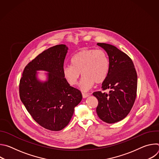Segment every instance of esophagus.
I'll use <instances>...</instances> for the list:
<instances>
[{
  "label": "esophagus",
  "mask_w": 159,
  "mask_h": 159,
  "mask_svg": "<svg viewBox=\"0 0 159 159\" xmlns=\"http://www.w3.org/2000/svg\"><path fill=\"white\" fill-rule=\"evenodd\" d=\"M82 97H83V98H88V97L89 96V94H86V93H82Z\"/></svg>",
  "instance_id": "1"
}]
</instances>
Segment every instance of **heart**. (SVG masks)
I'll list each match as a JSON object with an SVG mask.
<instances>
[{
	"label": "heart",
	"instance_id": "heart-1",
	"mask_svg": "<svg viewBox=\"0 0 159 159\" xmlns=\"http://www.w3.org/2000/svg\"><path fill=\"white\" fill-rule=\"evenodd\" d=\"M70 63L71 65L63 68V77L69 85H75L81 72L83 77L79 86L85 92L91 89L95 83H102L109 70L108 57L101 49L81 50L72 57Z\"/></svg>",
	"mask_w": 159,
	"mask_h": 159
}]
</instances>
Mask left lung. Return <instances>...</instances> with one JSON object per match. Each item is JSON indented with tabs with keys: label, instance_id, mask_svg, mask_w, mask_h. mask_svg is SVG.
I'll return each mask as SVG.
<instances>
[{
	"label": "left lung",
	"instance_id": "1",
	"mask_svg": "<svg viewBox=\"0 0 159 159\" xmlns=\"http://www.w3.org/2000/svg\"><path fill=\"white\" fill-rule=\"evenodd\" d=\"M97 44L109 57V70L101 88L110 90L109 93H93L98 100L96 112L103 121L115 123L123 120L133 106L137 96V74L131 59L126 53L109 44Z\"/></svg>",
	"mask_w": 159,
	"mask_h": 159
}]
</instances>
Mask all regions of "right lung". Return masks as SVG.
<instances>
[{"mask_svg":"<svg viewBox=\"0 0 159 159\" xmlns=\"http://www.w3.org/2000/svg\"><path fill=\"white\" fill-rule=\"evenodd\" d=\"M65 44L43 52L25 68L19 84L20 99L33 118L41 126L60 131L69 123L74 107L82 99L79 90L70 86L63 74L68 52ZM38 71H47V80L37 77Z\"/></svg>","mask_w":159,"mask_h":159,"instance_id":"obj_1","label":"right lung"}]
</instances>
